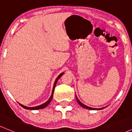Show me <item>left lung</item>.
Listing matches in <instances>:
<instances>
[{
	"label": "left lung",
	"instance_id": "left-lung-1",
	"mask_svg": "<svg viewBox=\"0 0 132 132\" xmlns=\"http://www.w3.org/2000/svg\"><path fill=\"white\" fill-rule=\"evenodd\" d=\"M76 99H77V101H78V104H79L81 106V107H84V108H85V109H89V110H102V109H104V108H105V107H102V108H100V109H96V108H92V107H88V106H87V105H84V104H82V103L81 101H79V100L78 99V97H77V96H76ZM106 107H107V106H106Z\"/></svg>",
	"mask_w": 132,
	"mask_h": 132
}]
</instances>
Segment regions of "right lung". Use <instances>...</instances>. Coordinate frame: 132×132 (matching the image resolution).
Here are the masks:
<instances>
[{
  "label": "right lung",
  "mask_w": 132,
  "mask_h": 132,
  "mask_svg": "<svg viewBox=\"0 0 132 132\" xmlns=\"http://www.w3.org/2000/svg\"><path fill=\"white\" fill-rule=\"evenodd\" d=\"M63 75H64V72H61V74H60V75L58 76L57 77V78L56 79L55 81H54V85H53V90H52V93H51V95L50 96V99L48 100V101H46V102H45L44 104H42V105H38V106H36V107H27V106L25 105H22V104H20V103H19V104L22 107H23V108L25 109H28V110H38V109H44L45 108V107H46V106H48V104L50 103V102L51 101V100H52L53 99V93H54V87H55L56 86V84L57 82V81H58V79H60L61 77L63 76Z\"/></svg>",
  "instance_id": "1"
}]
</instances>
